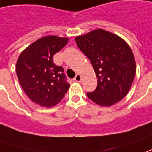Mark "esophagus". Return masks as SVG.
<instances>
[{
  "label": "esophagus",
  "instance_id": "34e87169",
  "mask_svg": "<svg viewBox=\"0 0 152 152\" xmlns=\"http://www.w3.org/2000/svg\"><path fill=\"white\" fill-rule=\"evenodd\" d=\"M74 80L77 81V82H80V80H81V76H80V74H76V76L74 78Z\"/></svg>",
  "mask_w": 152,
  "mask_h": 152
}]
</instances>
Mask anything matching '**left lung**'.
<instances>
[{"instance_id": "obj_1", "label": "left lung", "mask_w": 152, "mask_h": 152, "mask_svg": "<svg viewBox=\"0 0 152 152\" xmlns=\"http://www.w3.org/2000/svg\"><path fill=\"white\" fill-rule=\"evenodd\" d=\"M80 50L91 61L97 87L86 93L101 106L121 101L131 89L136 75V61L132 49L122 38L103 29H96L75 38Z\"/></svg>"}]
</instances>
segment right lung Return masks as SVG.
<instances>
[{"label":"right lung","instance_id":"obj_1","mask_svg":"<svg viewBox=\"0 0 152 152\" xmlns=\"http://www.w3.org/2000/svg\"><path fill=\"white\" fill-rule=\"evenodd\" d=\"M69 39L46 36L25 49L16 61V75L22 89L31 101L45 107L61 102L70 87L61 66H56L53 56Z\"/></svg>","mask_w":152,"mask_h":152}]
</instances>
